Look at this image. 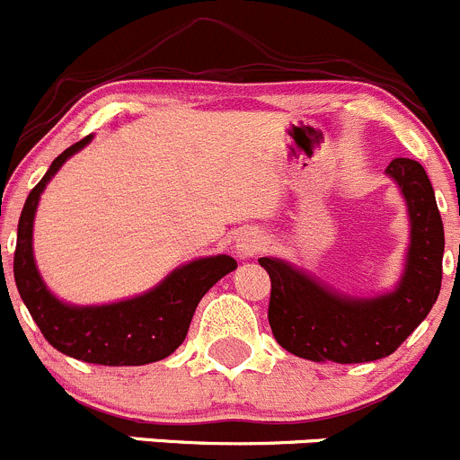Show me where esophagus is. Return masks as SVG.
Segmentation results:
<instances>
[{"instance_id": "obj_1", "label": "esophagus", "mask_w": 460, "mask_h": 460, "mask_svg": "<svg viewBox=\"0 0 460 460\" xmlns=\"http://www.w3.org/2000/svg\"><path fill=\"white\" fill-rule=\"evenodd\" d=\"M263 245H266V239L261 236V232L245 230L241 232L239 239H236V252H239L241 257H252V254H257Z\"/></svg>"}]
</instances>
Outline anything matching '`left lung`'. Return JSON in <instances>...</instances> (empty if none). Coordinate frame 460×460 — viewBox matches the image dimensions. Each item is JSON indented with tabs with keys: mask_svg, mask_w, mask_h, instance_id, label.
<instances>
[{
	"mask_svg": "<svg viewBox=\"0 0 460 460\" xmlns=\"http://www.w3.org/2000/svg\"><path fill=\"white\" fill-rule=\"evenodd\" d=\"M386 174L402 190L411 219L407 266L394 293L344 297L279 259H259L270 275L272 335L293 356L340 365L380 360L413 333L438 299L445 232L429 176L411 158H394Z\"/></svg>",
	"mask_w": 460,
	"mask_h": 460,
	"instance_id": "1",
	"label": "left lung"
}]
</instances>
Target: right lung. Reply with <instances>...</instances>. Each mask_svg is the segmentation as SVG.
Instances as JSON below:
<instances>
[{
  "instance_id": "1",
  "label": "right lung",
  "mask_w": 460,
  "mask_h": 460,
  "mask_svg": "<svg viewBox=\"0 0 460 460\" xmlns=\"http://www.w3.org/2000/svg\"><path fill=\"white\" fill-rule=\"evenodd\" d=\"M91 136L77 140L51 163L44 179L31 190L17 226L13 272L31 317L53 349L75 360L104 367H140L172 356L185 340L203 295L236 261L228 254L197 259L176 268L163 284L140 297L107 306H69L44 286L33 259V217L40 194L62 163L80 152Z\"/></svg>"
}]
</instances>
